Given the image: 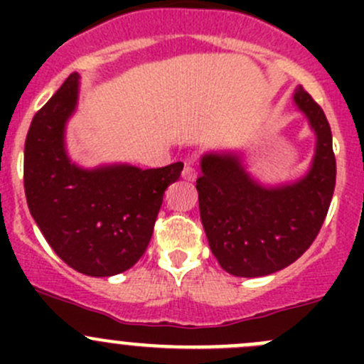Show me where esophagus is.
Segmentation results:
<instances>
[{
    "mask_svg": "<svg viewBox=\"0 0 364 364\" xmlns=\"http://www.w3.org/2000/svg\"><path fill=\"white\" fill-rule=\"evenodd\" d=\"M197 168L193 167V165H185V168H183V178L188 179V181H196L197 179Z\"/></svg>",
    "mask_w": 364,
    "mask_h": 364,
    "instance_id": "1",
    "label": "esophagus"
}]
</instances>
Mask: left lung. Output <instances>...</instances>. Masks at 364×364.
Returning a JSON list of instances; mask_svg holds the SVG:
<instances>
[{
  "label": "left lung",
  "instance_id": "8db88e82",
  "mask_svg": "<svg viewBox=\"0 0 364 364\" xmlns=\"http://www.w3.org/2000/svg\"><path fill=\"white\" fill-rule=\"evenodd\" d=\"M294 100L317 134L314 165L303 179L264 188L234 155H205L200 164V220L213 255L234 277H266L287 267L310 248L328 215L336 185L331 127L303 86Z\"/></svg>",
  "mask_w": 364,
  "mask_h": 364
}]
</instances>
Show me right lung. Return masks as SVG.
Returning <instances> with one entry per match:
<instances>
[{
	"label": "right lung",
	"instance_id": "1",
	"mask_svg": "<svg viewBox=\"0 0 364 364\" xmlns=\"http://www.w3.org/2000/svg\"><path fill=\"white\" fill-rule=\"evenodd\" d=\"M77 73L35 114L24 144V192L36 225L56 255L87 277L130 269L148 248L164 193L183 164L159 168L70 164L65 123L75 109Z\"/></svg>",
	"mask_w": 364,
	"mask_h": 364
}]
</instances>
